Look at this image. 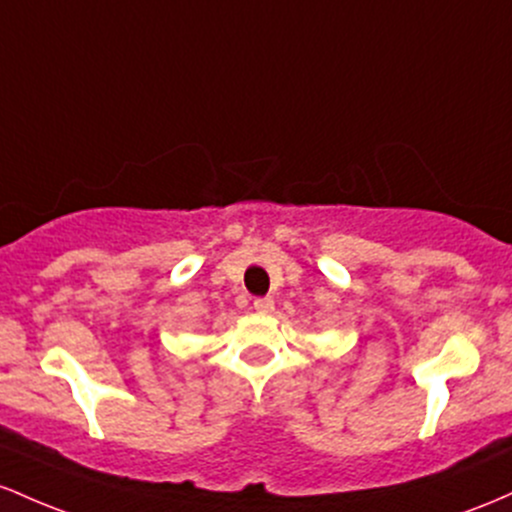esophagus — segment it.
<instances>
[{"mask_svg": "<svg viewBox=\"0 0 512 512\" xmlns=\"http://www.w3.org/2000/svg\"><path fill=\"white\" fill-rule=\"evenodd\" d=\"M254 309L258 314H271L275 309L273 297H258V300H254Z\"/></svg>", "mask_w": 512, "mask_h": 512, "instance_id": "esophagus-1", "label": "esophagus"}]
</instances>
